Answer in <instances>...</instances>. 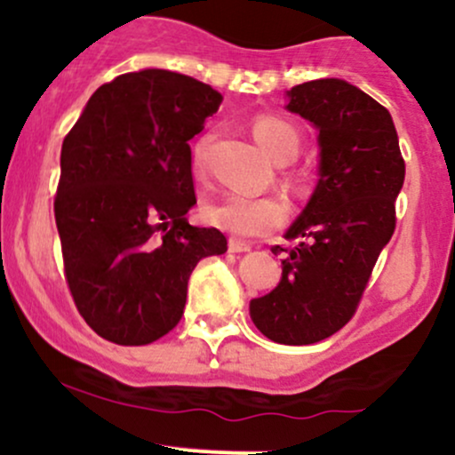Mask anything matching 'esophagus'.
Segmentation results:
<instances>
[{
	"label": "esophagus",
	"mask_w": 455,
	"mask_h": 455,
	"mask_svg": "<svg viewBox=\"0 0 455 455\" xmlns=\"http://www.w3.org/2000/svg\"><path fill=\"white\" fill-rule=\"evenodd\" d=\"M228 250H231V252H250V250H252V243L243 242V239L231 237L228 239Z\"/></svg>",
	"instance_id": "34e87169"
}]
</instances>
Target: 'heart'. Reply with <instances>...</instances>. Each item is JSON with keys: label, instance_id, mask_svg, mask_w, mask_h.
<instances>
[{"label": "heart", "instance_id": "1", "mask_svg": "<svg viewBox=\"0 0 455 455\" xmlns=\"http://www.w3.org/2000/svg\"><path fill=\"white\" fill-rule=\"evenodd\" d=\"M254 139L265 154L275 162H289L299 154L301 134L293 124L286 122L278 115H257L250 122ZM212 134H203L195 140L190 151L192 171L203 175L207 169V148H210ZM205 220L213 227L224 228L242 237H259L274 228H280L289 218V205L280 196H250L242 192H228L218 201L210 203L203 210Z\"/></svg>", "mask_w": 455, "mask_h": 455}]
</instances>
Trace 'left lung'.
Wrapping results in <instances>:
<instances>
[{"mask_svg": "<svg viewBox=\"0 0 455 455\" xmlns=\"http://www.w3.org/2000/svg\"><path fill=\"white\" fill-rule=\"evenodd\" d=\"M289 111L318 128L321 180L286 237L282 280L250 301V316L278 344H315L333 336L357 312L380 250L395 231V196L404 158L391 115L368 93L318 78L289 92Z\"/></svg>", "mask_w": 455, "mask_h": 455, "instance_id": "obj_1", "label": "left lung"}]
</instances>
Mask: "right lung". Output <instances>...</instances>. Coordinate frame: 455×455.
<instances>
[{
    "label": "right lung",
    "mask_w": 455,
    "mask_h": 455,
    "mask_svg": "<svg viewBox=\"0 0 455 455\" xmlns=\"http://www.w3.org/2000/svg\"><path fill=\"white\" fill-rule=\"evenodd\" d=\"M222 96L169 70L128 72L93 92L61 145L55 195L64 275L78 315L104 340L156 342L184 316L198 260L227 252L192 227L190 140Z\"/></svg>",
    "instance_id": "right-lung-1"
}]
</instances>
